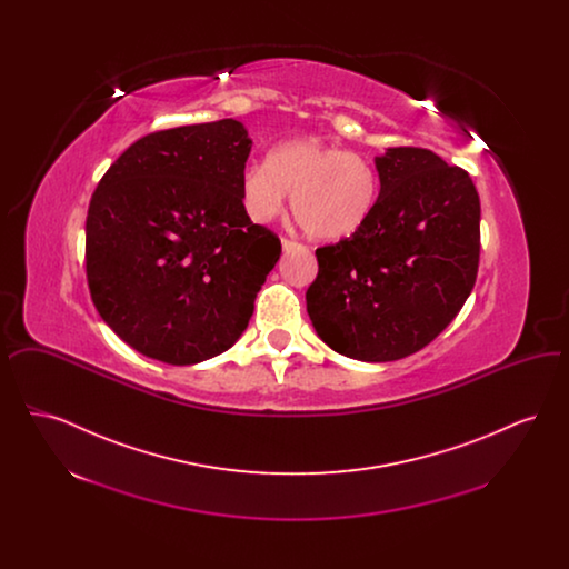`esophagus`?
Masks as SVG:
<instances>
[{
	"label": "esophagus",
	"instance_id": "1",
	"mask_svg": "<svg viewBox=\"0 0 569 569\" xmlns=\"http://www.w3.org/2000/svg\"><path fill=\"white\" fill-rule=\"evenodd\" d=\"M281 247H283V251H292V249H298L302 244L292 241V239H281Z\"/></svg>",
	"mask_w": 569,
	"mask_h": 569
}]
</instances>
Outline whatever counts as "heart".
Instances as JSON below:
<instances>
[{
  "label": "heart",
  "instance_id": "b5f03b06",
  "mask_svg": "<svg viewBox=\"0 0 569 569\" xmlns=\"http://www.w3.org/2000/svg\"><path fill=\"white\" fill-rule=\"evenodd\" d=\"M288 193L309 237L326 241L350 237L378 202V168L320 138L288 140L269 151L267 162L244 170V211L253 221L267 223L283 211Z\"/></svg>",
  "mask_w": 569,
  "mask_h": 569
}]
</instances>
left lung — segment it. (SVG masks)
<instances>
[{"label":"left lung","instance_id":"left-lung-1","mask_svg":"<svg viewBox=\"0 0 569 569\" xmlns=\"http://www.w3.org/2000/svg\"><path fill=\"white\" fill-rule=\"evenodd\" d=\"M379 196L350 239L316 249L307 313L335 352L365 362L422 350L473 290L480 196L471 177L429 149L376 158Z\"/></svg>","mask_w":569,"mask_h":569}]
</instances>
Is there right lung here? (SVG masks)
Wrapping results in <instances>:
<instances>
[{"label":"right lung","mask_w":569,"mask_h":569,"mask_svg":"<svg viewBox=\"0 0 569 569\" xmlns=\"http://www.w3.org/2000/svg\"><path fill=\"white\" fill-rule=\"evenodd\" d=\"M251 138L221 119L142 136L91 196L84 264L102 320L136 352L196 365L230 350L281 256L241 196Z\"/></svg>","instance_id":"add662e5"}]
</instances>
